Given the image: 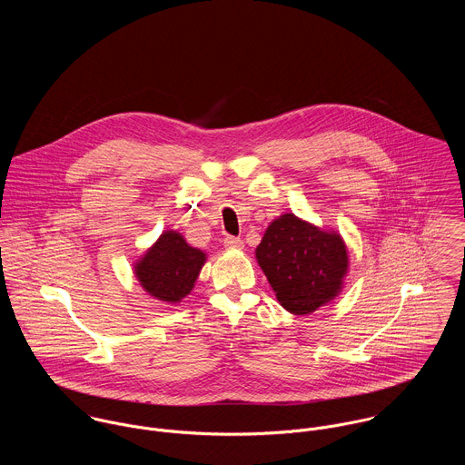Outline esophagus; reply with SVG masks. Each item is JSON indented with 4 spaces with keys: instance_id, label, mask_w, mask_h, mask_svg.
<instances>
[{
    "instance_id": "esophagus-1",
    "label": "esophagus",
    "mask_w": 465,
    "mask_h": 465,
    "mask_svg": "<svg viewBox=\"0 0 465 465\" xmlns=\"http://www.w3.org/2000/svg\"><path fill=\"white\" fill-rule=\"evenodd\" d=\"M223 245L227 249H243V242L240 238H236V236H225L223 238Z\"/></svg>"
}]
</instances>
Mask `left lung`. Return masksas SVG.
Here are the masks:
<instances>
[{"label": "left lung", "instance_id": "obj_1", "mask_svg": "<svg viewBox=\"0 0 465 465\" xmlns=\"http://www.w3.org/2000/svg\"><path fill=\"white\" fill-rule=\"evenodd\" d=\"M256 260L279 304L293 315H310L330 304L349 272L343 238L293 213L277 216L266 227Z\"/></svg>", "mask_w": 465, "mask_h": 465}]
</instances>
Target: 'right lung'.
<instances>
[{
	"label": "right lung",
	"instance_id": "obj_1",
	"mask_svg": "<svg viewBox=\"0 0 465 465\" xmlns=\"http://www.w3.org/2000/svg\"><path fill=\"white\" fill-rule=\"evenodd\" d=\"M205 262L203 251L192 247L181 232L170 229L135 260L134 275L150 297L179 304L193 290Z\"/></svg>",
	"mask_w": 465,
	"mask_h": 465
}]
</instances>
